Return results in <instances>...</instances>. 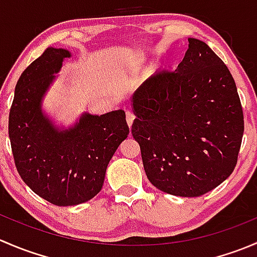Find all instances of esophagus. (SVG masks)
Segmentation results:
<instances>
[{"mask_svg": "<svg viewBox=\"0 0 257 257\" xmlns=\"http://www.w3.org/2000/svg\"><path fill=\"white\" fill-rule=\"evenodd\" d=\"M125 116H126V123H128V125H129V126H132V124H133L134 118H136V116H134V114L132 113L131 110H126Z\"/></svg>", "mask_w": 257, "mask_h": 257, "instance_id": "obj_1", "label": "esophagus"}]
</instances>
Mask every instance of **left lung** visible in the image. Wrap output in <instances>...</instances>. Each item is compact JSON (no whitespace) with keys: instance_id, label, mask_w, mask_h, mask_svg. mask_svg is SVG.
<instances>
[{"instance_id":"left-lung-1","label":"left lung","mask_w":257,"mask_h":257,"mask_svg":"<svg viewBox=\"0 0 257 257\" xmlns=\"http://www.w3.org/2000/svg\"><path fill=\"white\" fill-rule=\"evenodd\" d=\"M175 71H162L133 94L132 134L150 183L172 195L195 198L234 172L243 134L236 84L203 41L189 38Z\"/></svg>"}]
</instances>
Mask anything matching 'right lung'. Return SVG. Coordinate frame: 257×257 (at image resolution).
<instances>
[{
  "instance_id": "1",
  "label": "right lung",
  "mask_w": 257,
  "mask_h": 257,
  "mask_svg": "<svg viewBox=\"0 0 257 257\" xmlns=\"http://www.w3.org/2000/svg\"><path fill=\"white\" fill-rule=\"evenodd\" d=\"M71 52L48 47L23 71L15 88L9 136L17 172L37 195L57 206L94 198L105 170L129 126L124 110L83 113L68 129H58L41 108L43 95Z\"/></svg>"
}]
</instances>
